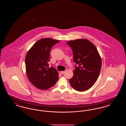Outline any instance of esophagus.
<instances>
[{
    "label": "esophagus",
    "mask_w": 126,
    "mask_h": 126,
    "mask_svg": "<svg viewBox=\"0 0 126 126\" xmlns=\"http://www.w3.org/2000/svg\"><path fill=\"white\" fill-rule=\"evenodd\" d=\"M65 72V71H61V72H60V73H61V74H64Z\"/></svg>",
    "instance_id": "obj_1"
}]
</instances>
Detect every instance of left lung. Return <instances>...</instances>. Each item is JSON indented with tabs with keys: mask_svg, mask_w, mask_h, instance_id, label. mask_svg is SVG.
Here are the masks:
<instances>
[{
	"mask_svg": "<svg viewBox=\"0 0 126 126\" xmlns=\"http://www.w3.org/2000/svg\"><path fill=\"white\" fill-rule=\"evenodd\" d=\"M72 48L74 62L77 65L73 77L69 79L72 87L84 91L92 87L99 77L102 60L96 47L87 39H77L67 42Z\"/></svg>",
	"mask_w": 126,
	"mask_h": 126,
	"instance_id": "1",
	"label": "left lung"
}]
</instances>
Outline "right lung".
I'll use <instances>...</instances> for the list:
<instances>
[{
    "label": "right lung",
    "mask_w": 126,
    "mask_h": 126,
    "mask_svg": "<svg viewBox=\"0 0 126 126\" xmlns=\"http://www.w3.org/2000/svg\"><path fill=\"white\" fill-rule=\"evenodd\" d=\"M59 40L42 38L27 52L25 60L26 72L31 83L37 88L47 90L54 86L59 79V73L52 66L48 67L51 48Z\"/></svg>",
    "instance_id": "add662e5"
}]
</instances>
